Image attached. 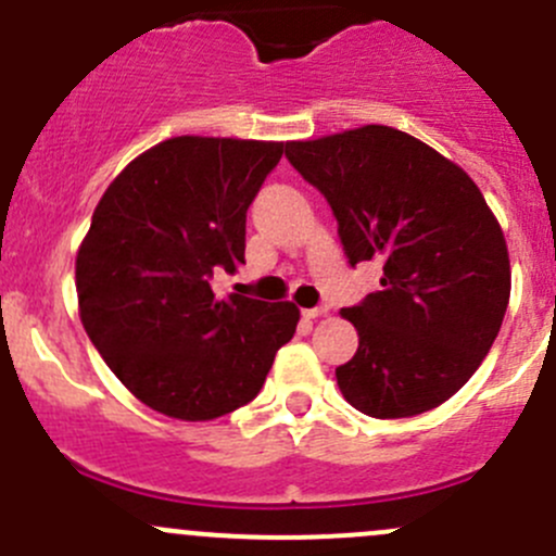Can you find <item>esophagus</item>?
Instances as JSON below:
<instances>
[{
    "instance_id": "esophagus-1",
    "label": "esophagus",
    "mask_w": 556,
    "mask_h": 556,
    "mask_svg": "<svg viewBox=\"0 0 556 556\" xmlns=\"http://www.w3.org/2000/svg\"><path fill=\"white\" fill-rule=\"evenodd\" d=\"M325 312H328V309H325V306H314V309H304L301 314H304L306 319H317V317H323Z\"/></svg>"
}]
</instances>
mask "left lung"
<instances>
[{
    "mask_svg": "<svg viewBox=\"0 0 556 556\" xmlns=\"http://www.w3.org/2000/svg\"><path fill=\"white\" fill-rule=\"evenodd\" d=\"M295 172L330 204L350 266L379 257L382 290L344 317L355 357L341 392L377 419L450 401L490 352L511 293L506 239L473 179L390 126L288 142Z\"/></svg>",
    "mask_w": 556,
    "mask_h": 556,
    "instance_id": "left-lung-1",
    "label": "left lung"
}]
</instances>
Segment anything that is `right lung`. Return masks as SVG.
I'll use <instances>...</instances> for the list:
<instances>
[{
    "mask_svg": "<svg viewBox=\"0 0 556 556\" xmlns=\"http://www.w3.org/2000/svg\"><path fill=\"white\" fill-rule=\"evenodd\" d=\"M285 144L174 137L104 190L77 252L88 339L144 406L217 419L261 392L299 325L290 301L217 299L212 279L244 263L247 210Z\"/></svg>",
    "mask_w": 556,
    "mask_h": 556,
    "instance_id": "add662e5",
    "label": "right lung"
}]
</instances>
